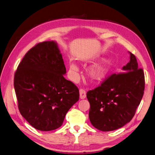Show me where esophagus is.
<instances>
[{
    "label": "esophagus",
    "mask_w": 155,
    "mask_h": 155,
    "mask_svg": "<svg viewBox=\"0 0 155 155\" xmlns=\"http://www.w3.org/2000/svg\"><path fill=\"white\" fill-rule=\"evenodd\" d=\"M79 92H80V97H81V99H84L86 97V91L84 90L80 89V90H79Z\"/></svg>",
    "instance_id": "34e87169"
}]
</instances>
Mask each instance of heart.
<instances>
[{"label": "heart", "mask_w": 155, "mask_h": 155, "mask_svg": "<svg viewBox=\"0 0 155 155\" xmlns=\"http://www.w3.org/2000/svg\"><path fill=\"white\" fill-rule=\"evenodd\" d=\"M109 68V63L105 62L103 63V64L98 65L89 69L88 71V74L89 77L93 79V80H100V79L104 77V75L107 73ZM69 69L71 73H75L78 70L77 65L73 63H70Z\"/></svg>", "instance_id": "1"}]
</instances>
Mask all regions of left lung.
<instances>
[{
    "label": "left lung",
    "instance_id": "obj_1",
    "mask_svg": "<svg viewBox=\"0 0 155 155\" xmlns=\"http://www.w3.org/2000/svg\"><path fill=\"white\" fill-rule=\"evenodd\" d=\"M122 71L105 78L101 84L86 94L93 126L103 132L121 128L132 120L144 94L143 70L138 68L135 55Z\"/></svg>",
    "mask_w": 155,
    "mask_h": 155
}]
</instances>
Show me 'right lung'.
Listing matches in <instances>:
<instances>
[{
    "label": "right lung",
    "mask_w": 155,
    "mask_h": 155,
    "mask_svg": "<svg viewBox=\"0 0 155 155\" xmlns=\"http://www.w3.org/2000/svg\"><path fill=\"white\" fill-rule=\"evenodd\" d=\"M66 68L57 44L40 42L25 54L15 71L14 85L19 112L38 130L60 127L79 100V90L63 77Z\"/></svg>",
    "instance_id": "add662e5"
}]
</instances>
